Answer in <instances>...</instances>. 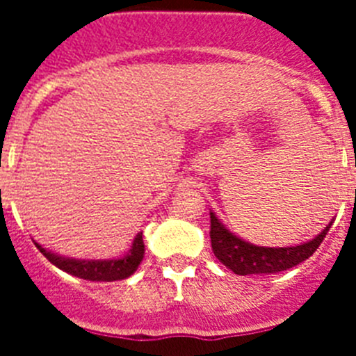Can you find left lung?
I'll return each mask as SVG.
<instances>
[{
    "instance_id": "obj_1",
    "label": "left lung",
    "mask_w": 356,
    "mask_h": 356,
    "mask_svg": "<svg viewBox=\"0 0 356 356\" xmlns=\"http://www.w3.org/2000/svg\"><path fill=\"white\" fill-rule=\"evenodd\" d=\"M333 219L326 225V228L312 241L301 242L296 246L285 248H267L257 246L244 238L237 237L234 232H229L219 217L210 212V242L216 259L225 264L235 275H271V273L287 271L291 267L305 262L308 257H312L314 251L321 246L323 238L330 232Z\"/></svg>"
}]
</instances>
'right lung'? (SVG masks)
Here are the masks:
<instances>
[{"label":"right lung","instance_id":"1","mask_svg":"<svg viewBox=\"0 0 356 356\" xmlns=\"http://www.w3.org/2000/svg\"><path fill=\"white\" fill-rule=\"evenodd\" d=\"M35 246L53 266L65 271L67 275L90 280V282H115V280L128 278V276H131L137 271V267L140 266L144 259V251H146L144 250L143 232L135 235L130 250L122 257H118V259H72V257L53 253V251L40 246L39 242H35Z\"/></svg>","mask_w":356,"mask_h":356}]
</instances>
